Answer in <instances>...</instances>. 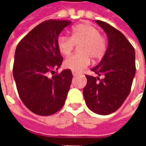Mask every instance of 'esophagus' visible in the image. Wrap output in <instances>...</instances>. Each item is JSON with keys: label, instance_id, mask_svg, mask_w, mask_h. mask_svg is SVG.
<instances>
[{"label": "esophagus", "instance_id": "1", "mask_svg": "<svg viewBox=\"0 0 146 146\" xmlns=\"http://www.w3.org/2000/svg\"><path fill=\"white\" fill-rule=\"evenodd\" d=\"M72 73H73V76H76V75L78 74V73H77V72H75V71H73V72H72Z\"/></svg>", "mask_w": 146, "mask_h": 146}]
</instances>
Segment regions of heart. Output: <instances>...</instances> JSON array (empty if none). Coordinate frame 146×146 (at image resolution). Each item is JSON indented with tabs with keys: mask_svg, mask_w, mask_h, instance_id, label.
<instances>
[{
	"mask_svg": "<svg viewBox=\"0 0 146 146\" xmlns=\"http://www.w3.org/2000/svg\"><path fill=\"white\" fill-rule=\"evenodd\" d=\"M79 45V53L64 61L66 69L79 72L85 69L91 62L102 59L107 50L106 39L97 27L90 23H80L73 27L71 36H60L57 40L58 51L64 56L70 55L76 45Z\"/></svg>",
	"mask_w": 146,
	"mask_h": 146,
	"instance_id": "heart-1",
	"label": "heart"
}]
</instances>
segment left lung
I'll return each instance as SVG.
<instances>
[{"mask_svg":"<svg viewBox=\"0 0 146 146\" xmlns=\"http://www.w3.org/2000/svg\"><path fill=\"white\" fill-rule=\"evenodd\" d=\"M96 23L107 34V50L99 64L92 69L98 77L86 75L83 94L92 112L108 115L118 110L130 94L136 71L135 51L120 31L102 21ZM101 76L102 79L99 78Z\"/></svg>","mask_w":146,"mask_h":146,"instance_id":"left-lung-1","label":"left lung"}]
</instances>
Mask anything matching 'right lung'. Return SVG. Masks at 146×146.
<instances>
[{
	"mask_svg": "<svg viewBox=\"0 0 146 146\" xmlns=\"http://www.w3.org/2000/svg\"><path fill=\"white\" fill-rule=\"evenodd\" d=\"M70 21L46 20L34 27L18 44L13 76L23 104L40 116H50L62 109L70 90L73 74L65 70L49 78L62 65L58 51L59 33Z\"/></svg>",
	"mask_w": 146,
	"mask_h": 146,
	"instance_id": "right-lung-1",
	"label": "right lung"
}]
</instances>
